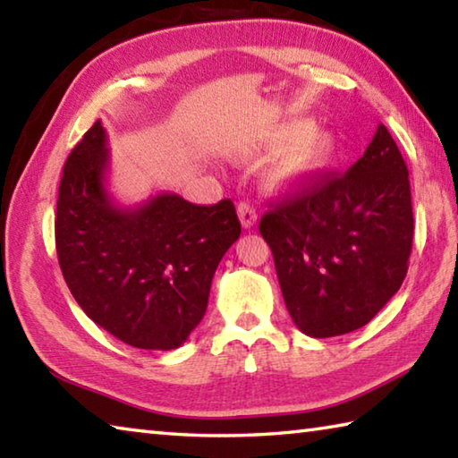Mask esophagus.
<instances>
[{
  "label": "esophagus",
  "mask_w": 458,
  "mask_h": 458,
  "mask_svg": "<svg viewBox=\"0 0 458 458\" xmlns=\"http://www.w3.org/2000/svg\"><path fill=\"white\" fill-rule=\"evenodd\" d=\"M238 218H240V224H242V228H246V230H250L254 224H257V210H254V208L250 206V204H238Z\"/></svg>",
  "instance_id": "obj_1"
}]
</instances>
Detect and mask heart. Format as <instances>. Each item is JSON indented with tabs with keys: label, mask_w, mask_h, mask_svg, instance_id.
<instances>
[{
	"label": "heart",
	"mask_w": 458,
	"mask_h": 458,
	"mask_svg": "<svg viewBox=\"0 0 458 458\" xmlns=\"http://www.w3.org/2000/svg\"><path fill=\"white\" fill-rule=\"evenodd\" d=\"M276 153L267 169L265 183L270 191L297 193L313 188L335 167L341 143L327 129H313L309 119L289 121L268 131L257 143L236 153L242 164L257 161Z\"/></svg>",
	"instance_id": "heart-1"
}]
</instances>
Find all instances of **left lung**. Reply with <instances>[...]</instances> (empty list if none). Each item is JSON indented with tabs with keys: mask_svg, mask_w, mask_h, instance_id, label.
<instances>
[{
	"mask_svg": "<svg viewBox=\"0 0 458 458\" xmlns=\"http://www.w3.org/2000/svg\"><path fill=\"white\" fill-rule=\"evenodd\" d=\"M284 305L309 337L368 325L398 293L412 252L408 169L384 125L344 175L273 206L260 220Z\"/></svg>",
	"mask_w": 458,
	"mask_h": 458,
	"instance_id": "obj_1",
	"label": "left lung"
}]
</instances>
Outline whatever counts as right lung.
I'll return each instance as SVG.
<instances>
[{
  "mask_svg": "<svg viewBox=\"0 0 458 458\" xmlns=\"http://www.w3.org/2000/svg\"><path fill=\"white\" fill-rule=\"evenodd\" d=\"M108 161L97 121L62 169V275L82 311L123 344L175 350L204 317L216 268L240 236L234 204L196 206L164 191L119 206L106 188Z\"/></svg>",
  "mask_w": 458,
  "mask_h": 458,
  "instance_id": "1",
  "label": "right lung"
}]
</instances>
